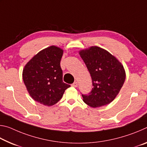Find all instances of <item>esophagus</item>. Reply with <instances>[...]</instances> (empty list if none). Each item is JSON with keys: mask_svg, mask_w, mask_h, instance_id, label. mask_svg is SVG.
I'll list each match as a JSON object with an SVG mask.
<instances>
[{"mask_svg": "<svg viewBox=\"0 0 147 147\" xmlns=\"http://www.w3.org/2000/svg\"><path fill=\"white\" fill-rule=\"evenodd\" d=\"M71 86L74 87V88H76V87H78V83H77L76 82H74Z\"/></svg>", "mask_w": 147, "mask_h": 147, "instance_id": "34e87169", "label": "esophagus"}]
</instances>
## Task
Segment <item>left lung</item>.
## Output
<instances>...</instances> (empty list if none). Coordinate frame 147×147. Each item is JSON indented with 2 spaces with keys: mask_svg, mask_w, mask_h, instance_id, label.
<instances>
[{
  "mask_svg": "<svg viewBox=\"0 0 147 147\" xmlns=\"http://www.w3.org/2000/svg\"><path fill=\"white\" fill-rule=\"evenodd\" d=\"M79 54L91 74L93 88L83 101L92 108L111 103L117 96L126 78L120 61L106 50L96 46L80 50Z\"/></svg>",
  "mask_w": 147,
  "mask_h": 147,
  "instance_id": "8db88e82",
  "label": "left lung"
}]
</instances>
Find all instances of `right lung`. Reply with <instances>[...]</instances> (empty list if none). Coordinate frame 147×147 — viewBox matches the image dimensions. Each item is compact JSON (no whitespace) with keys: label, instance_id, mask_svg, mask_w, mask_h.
<instances>
[{"label":"right lung","instance_id":"obj_1","mask_svg":"<svg viewBox=\"0 0 147 147\" xmlns=\"http://www.w3.org/2000/svg\"><path fill=\"white\" fill-rule=\"evenodd\" d=\"M63 53L59 47L50 46L36 54L23 69V79L30 96L45 106L56 104L70 87L62 80L60 61Z\"/></svg>","mask_w":147,"mask_h":147}]
</instances>
